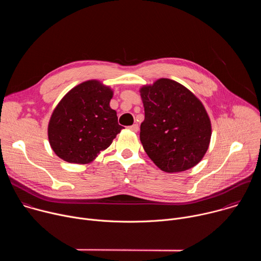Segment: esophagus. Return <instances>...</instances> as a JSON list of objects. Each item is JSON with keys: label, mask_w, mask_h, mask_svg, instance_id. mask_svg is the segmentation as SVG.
<instances>
[{"label": "esophagus", "mask_w": 261, "mask_h": 261, "mask_svg": "<svg viewBox=\"0 0 261 261\" xmlns=\"http://www.w3.org/2000/svg\"><path fill=\"white\" fill-rule=\"evenodd\" d=\"M129 129H130L131 131H133V132H137V131H138V129H139V127H138V125H137V124H134V125L130 126V127H129Z\"/></svg>", "instance_id": "34e87169"}]
</instances>
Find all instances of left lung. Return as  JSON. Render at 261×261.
Returning <instances> with one entry per match:
<instances>
[{
    "mask_svg": "<svg viewBox=\"0 0 261 261\" xmlns=\"http://www.w3.org/2000/svg\"><path fill=\"white\" fill-rule=\"evenodd\" d=\"M144 121L140 141L147 156L165 172H180L198 164L212 136L211 120L201 101L168 79L143 86Z\"/></svg>",
    "mask_w": 261,
    "mask_h": 261,
    "instance_id": "8db88e82",
    "label": "left lung"
}]
</instances>
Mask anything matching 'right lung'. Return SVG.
I'll list each match as a JSON object with an SVG mask.
<instances>
[{
    "mask_svg": "<svg viewBox=\"0 0 261 261\" xmlns=\"http://www.w3.org/2000/svg\"><path fill=\"white\" fill-rule=\"evenodd\" d=\"M114 92L98 81L70 90L59 102L48 124L56 155L69 163L87 164L107 148L124 128L109 102Z\"/></svg>",
    "mask_w": 261,
    "mask_h": 261,
    "instance_id": "obj_1",
    "label": "right lung"
}]
</instances>
